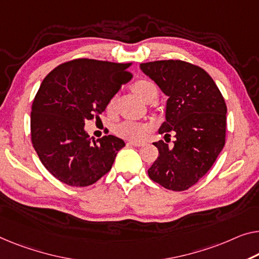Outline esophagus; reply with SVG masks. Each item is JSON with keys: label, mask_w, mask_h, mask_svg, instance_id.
Here are the masks:
<instances>
[{"label": "esophagus", "mask_w": 259, "mask_h": 259, "mask_svg": "<svg viewBox=\"0 0 259 259\" xmlns=\"http://www.w3.org/2000/svg\"><path fill=\"white\" fill-rule=\"evenodd\" d=\"M129 144L133 145V146H142V145H144V143H143V142H135V141H131V142H129Z\"/></svg>", "instance_id": "obj_1"}]
</instances>
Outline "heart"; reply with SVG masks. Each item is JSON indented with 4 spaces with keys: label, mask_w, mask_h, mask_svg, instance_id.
Segmentation results:
<instances>
[{
    "label": "heart",
    "mask_w": 259,
    "mask_h": 259,
    "mask_svg": "<svg viewBox=\"0 0 259 259\" xmlns=\"http://www.w3.org/2000/svg\"><path fill=\"white\" fill-rule=\"evenodd\" d=\"M131 91L135 94H137L142 100H144L145 102H152L156 100L158 95V90L152 81L141 79L135 81L131 84ZM116 107H117V96L115 95L111 98L107 103V111L109 115H114L116 113ZM151 126L148 123H142V122H134V121H123L115 126V134L117 136L124 138V140L140 142L144 140L146 135L149 134Z\"/></svg>",
    "instance_id": "1"
}]
</instances>
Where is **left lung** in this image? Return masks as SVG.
Segmentation results:
<instances>
[{
	"mask_svg": "<svg viewBox=\"0 0 259 259\" xmlns=\"http://www.w3.org/2000/svg\"><path fill=\"white\" fill-rule=\"evenodd\" d=\"M168 96L164 141L154 142L158 158L148 169L150 179L171 191H186L213 166L226 143L227 106L214 80L203 68L183 60L141 64ZM176 137L172 147L167 141Z\"/></svg>",
	"mask_w": 259,
	"mask_h": 259,
	"instance_id": "left-lung-1",
	"label": "left lung"
}]
</instances>
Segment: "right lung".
I'll use <instances>...</instances> for the list:
<instances>
[{
	"label": "right lung",
	"instance_id": "1",
	"mask_svg": "<svg viewBox=\"0 0 259 259\" xmlns=\"http://www.w3.org/2000/svg\"><path fill=\"white\" fill-rule=\"evenodd\" d=\"M130 66L79 58L45 76L31 108V142L41 164L61 183L86 187L110 171L125 143L113 135L94 141L84 121L106 110L133 78Z\"/></svg>",
	"mask_w": 259,
	"mask_h": 259
}]
</instances>
